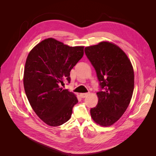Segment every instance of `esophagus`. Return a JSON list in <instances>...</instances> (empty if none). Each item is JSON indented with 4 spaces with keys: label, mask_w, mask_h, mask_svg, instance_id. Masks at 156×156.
I'll return each mask as SVG.
<instances>
[{
    "label": "esophagus",
    "mask_w": 156,
    "mask_h": 156,
    "mask_svg": "<svg viewBox=\"0 0 156 156\" xmlns=\"http://www.w3.org/2000/svg\"><path fill=\"white\" fill-rule=\"evenodd\" d=\"M87 95H88L87 93H81V94H80V96H81V98H85Z\"/></svg>",
    "instance_id": "1"
}]
</instances>
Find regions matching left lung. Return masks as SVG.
Returning a JSON list of instances; mask_svg holds the SVG:
<instances>
[{
    "instance_id": "1",
    "label": "left lung",
    "mask_w": 156,
    "mask_h": 156,
    "mask_svg": "<svg viewBox=\"0 0 156 156\" xmlns=\"http://www.w3.org/2000/svg\"><path fill=\"white\" fill-rule=\"evenodd\" d=\"M95 69L100 90L98 105L90 109L96 123L110 126L123 115L134 89V72L129 59L119 47L108 41L84 48Z\"/></svg>"
}]
</instances>
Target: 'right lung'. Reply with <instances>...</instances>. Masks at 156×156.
Instances as JSON below:
<instances>
[{"instance_id": "right-lung-1", "label": "right lung", "mask_w": 156, "mask_h": 156, "mask_svg": "<svg viewBox=\"0 0 156 156\" xmlns=\"http://www.w3.org/2000/svg\"><path fill=\"white\" fill-rule=\"evenodd\" d=\"M84 55V47H69L53 38L37 44L29 53L24 69L25 91L40 119L51 126L69 120L77 97L60 87L64 79L69 83V72Z\"/></svg>"}]
</instances>
